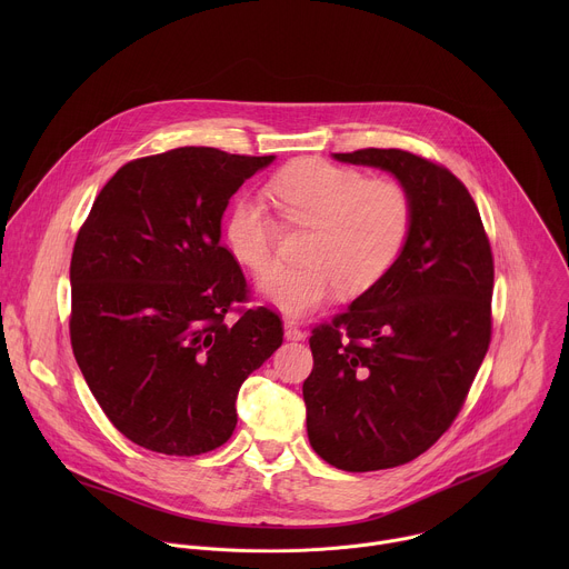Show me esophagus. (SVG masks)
<instances>
[{"label":"esophagus","instance_id":"esophagus-1","mask_svg":"<svg viewBox=\"0 0 569 569\" xmlns=\"http://www.w3.org/2000/svg\"><path fill=\"white\" fill-rule=\"evenodd\" d=\"M283 336H286V340H290V342H301V340L306 338V333L297 327V323H292V321H286Z\"/></svg>","mask_w":569,"mask_h":569}]
</instances>
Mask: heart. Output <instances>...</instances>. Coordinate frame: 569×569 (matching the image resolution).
<instances>
[{
    "mask_svg": "<svg viewBox=\"0 0 569 569\" xmlns=\"http://www.w3.org/2000/svg\"><path fill=\"white\" fill-rule=\"evenodd\" d=\"M283 216L310 227L303 268L274 270L259 281V295L286 315L301 317L338 290L358 297L371 290L398 261L412 229V200L398 182L369 180L323 159H301L270 184ZM277 224L252 196L238 198L224 220V242L248 270L268 272L274 261Z\"/></svg>",
    "mask_w": 569,
    "mask_h": 569,
    "instance_id": "b5f03b06",
    "label": "heart"
}]
</instances>
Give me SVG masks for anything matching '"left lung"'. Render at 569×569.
Returning <instances> with one entry per match:
<instances>
[{
  "label": "left lung",
  "mask_w": 569,
  "mask_h": 569,
  "mask_svg": "<svg viewBox=\"0 0 569 569\" xmlns=\"http://www.w3.org/2000/svg\"><path fill=\"white\" fill-rule=\"evenodd\" d=\"M333 159L391 173L412 200L391 270L310 336L308 441L331 466L367 472L417 459L459 415L491 342L493 257L448 169L398 148Z\"/></svg>",
  "instance_id": "8db88e82"
}]
</instances>
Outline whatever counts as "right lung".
I'll use <instances>...</instances> for the list:
<instances>
[{
    "instance_id": "1",
    "label": "right lung",
    "mask_w": 569,
    "mask_h": 569,
    "mask_svg": "<svg viewBox=\"0 0 569 569\" xmlns=\"http://www.w3.org/2000/svg\"><path fill=\"white\" fill-rule=\"evenodd\" d=\"M272 161L204 146L134 159L78 231L73 356L112 426L146 450L193 457L222 446L240 385L283 342L279 315L263 306L224 321L248 283L220 246V220Z\"/></svg>"
}]
</instances>
